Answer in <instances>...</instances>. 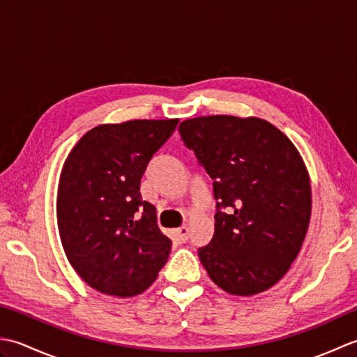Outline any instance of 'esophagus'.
Listing matches in <instances>:
<instances>
[{
  "label": "esophagus",
  "instance_id": "obj_1",
  "mask_svg": "<svg viewBox=\"0 0 357 357\" xmlns=\"http://www.w3.org/2000/svg\"><path fill=\"white\" fill-rule=\"evenodd\" d=\"M188 231H190V230H188V227L187 225H183V227H181V229H178V236H179V239L181 241H187L188 239Z\"/></svg>",
  "mask_w": 357,
  "mask_h": 357
}]
</instances>
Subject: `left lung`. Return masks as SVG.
I'll list each match as a JSON object with an SVG mask.
<instances>
[{
  "instance_id": "1",
  "label": "left lung",
  "mask_w": 357,
  "mask_h": 357,
  "mask_svg": "<svg viewBox=\"0 0 357 357\" xmlns=\"http://www.w3.org/2000/svg\"><path fill=\"white\" fill-rule=\"evenodd\" d=\"M179 133L213 179L215 234L198 250L210 279L233 296L268 290L290 270L312 215V184L298 149L268 121L211 115Z\"/></svg>"
}]
</instances>
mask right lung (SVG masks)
<instances>
[{
  "label": "right lung",
  "instance_id": "add662e5",
  "mask_svg": "<svg viewBox=\"0 0 357 357\" xmlns=\"http://www.w3.org/2000/svg\"><path fill=\"white\" fill-rule=\"evenodd\" d=\"M179 119L100 124L75 144L59 174L58 230L70 265L96 291L132 298L155 282L172 241L139 184Z\"/></svg>",
  "mask_w": 357,
  "mask_h": 357
}]
</instances>
